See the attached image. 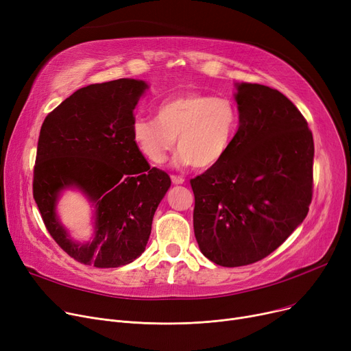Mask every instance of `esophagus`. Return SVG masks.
<instances>
[{
  "label": "esophagus",
  "instance_id": "1",
  "mask_svg": "<svg viewBox=\"0 0 351 351\" xmlns=\"http://www.w3.org/2000/svg\"><path fill=\"white\" fill-rule=\"evenodd\" d=\"M171 180L173 185H182V183H185V179H183L182 176H175V175L171 176Z\"/></svg>",
  "mask_w": 351,
  "mask_h": 351
}]
</instances>
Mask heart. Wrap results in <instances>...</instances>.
<instances>
[{"label":"heart","mask_w":351,"mask_h":351,"mask_svg":"<svg viewBox=\"0 0 351 351\" xmlns=\"http://www.w3.org/2000/svg\"><path fill=\"white\" fill-rule=\"evenodd\" d=\"M241 112L228 97L188 92L165 99L156 118L139 117L132 123V139L139 152L152 163H162L176 145L178 168H212L229 154L236 138Z\"/></svg>","instance_id":"obj_1"}]
</instances>
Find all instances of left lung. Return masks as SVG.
Returning a JSON list of instances; mask_svg holds the SVG:
<instances>
[{
	"instance_id": "8db88e82",
	"label": "left lung",
	"mask_w": 351,
	"mask_h": 351,
	"mask_svg": "<svg viewBox=\"0 0 351 351\" xmlns=\"http://www.w3.org/2000/svg\"><path fill=\"white\" fill-rule=\"evenodd\" d=\"M234 86L241 125L230 151L191 180L199 249L225 267L262 261L303 223L315 158L308 125L282 92Z\"/></svg>"
}]
</instances>
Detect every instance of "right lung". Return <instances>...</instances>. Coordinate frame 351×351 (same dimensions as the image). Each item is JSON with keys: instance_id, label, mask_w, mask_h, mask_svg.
Returning a JSON list of instances; mask_svg holds the SVG:
<instances>
[{"instance_id": "obj_1", "label": "right lung", "mask_w": 351, "mask_h": 351, "mask_svg": "<svg viewBox=\"0 0 351 351\" xmlns=\"http://www.w3.org/2000/svg\"><path fill=\"white\" fill-rule=\"evenodd\" d=\"M149 89L121 78L81 88L45 118L34 168V199L44 223L77 262L121 267L145 252L152 219L171 188L168 173L151 168L132 139L134 110ZM66 190L91 205L93 234L73 239L58 215Z\"/></svg>"}]
</instances>
